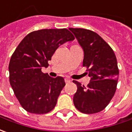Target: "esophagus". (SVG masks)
Instances as JSON below:
<instances>
[{"label": "esophagus", "instance_id": "esophagus-1", "mask_svg": "<svg viewBox=\"0 0 132 132\" xmlns=\"http://www.w3.org/2000/svg\"><path fill=\"white\" fill-rule=\"evenodd\" d=\"M65 82H66V83H69V82H71V80L69 77H66V78H65Z\"/></svg>", "mask_w": 132, "mask_h": 132}]
</instances>
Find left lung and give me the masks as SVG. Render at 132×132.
Listing matches in <instances>:
<instances>
[{"instance_id": "1", "label": "left lung", "mask_w": 132, "mask_h": 132, "mask_svg": "<svg viewBox=\"0 0 132 132\" xmlns=\"http://www.w3.org/2000/svg\"><path fill=\"white\" fill-rule=\"evenodd\" d=\"M84 51L83 66L90 77L87 88L74 80L77 90L73 102L82 113L103 110L116 93L119 70L116 55L110 46L96 33L84 28H69Z\"/></svg>"}]
</instances>
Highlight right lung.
Returning a JSON list of instances; mask_svg holds the SVG:
<instances>
[{"instance_id":"add662e5","label":"right lung","mask_w":132,"mask_h":132,"mask_svg":"<svg viewBox=\"0 0 132 132\" xmlns=\"http://www.w3.org/2000/svg\"><path fill=\"white\" fill-rule=\"evenodd\" d=\"M75 39L66 28L42 29L30 33L12 54L9 82L21 106L34 114H45L54 109L65 86L62 77L53 78L42 71L47 68L59 46Z\"/></svg>"}]
</instances>
